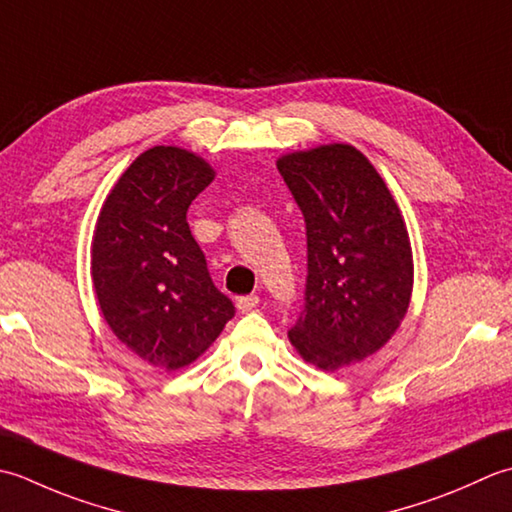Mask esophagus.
I'll list each match as a JSON object with an SVG mask.
<instances>
[{"mask_svg": "<svg viewBox=\"0 0 512 512\" xmlns=\"http://www.w3.org/2000/svg\"><path fill=\"white\" fill-rule=\"evenodd\" d=\"M236 307L241 314H247V311H252L258 307V296L256 294H249V296H241L236 300Z\"/></svg>", "mask_w": 512, "mask_h": 512, "instance_id": "obj_1", "label": "esophagus"}]
</instances>
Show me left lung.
I'll list each match as a JSON object with an SVG mask.
<instances>
[{"mask_svg": "<svg viewBox=\"0 0 512 512\" xmlns=\"http://www.w3.org/2000/svg\"><path fill=\"white\" fill-rule=\"evenodd\" d=\"M307 227L305 307L289 340L305 362L336 371L389 342L413 291L411 241L398 203L347 143L278 159Z\"/></svg>", "mask_w": 512, "mask_h": 512, "instance_id": "obj_1", "label": "left lung"}]
</instances>
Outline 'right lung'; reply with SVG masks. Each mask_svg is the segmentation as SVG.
Returning <instances> with one entry per match:
<instances>
[{
    "label": "right lung",
    "instance_id": "right-lung-1",
    "mask_svg": "<svg viewBox=\"0 0 512 512\" xmlns=\"http://www.w3.org/2000/svg\"><path fill=\"white\" fill-rule=\"evenodd\" d=\"M212 181L210 163L194 152L145 150L110 190L92 236L103 318L125 347L165 371L194 362L236 311L187 225V207Z\"/></svg>",
    "mask_w": 512,
    "mask_h": 512
}]
</instances>
